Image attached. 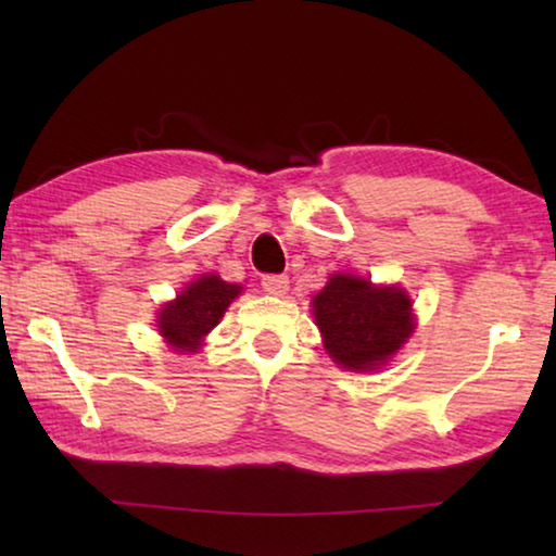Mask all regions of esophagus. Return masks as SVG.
<instances>
[{"label": "esophagus", "instance_id": "1", "mask_svg": "<svg viewBox=\"0 0 556 556\" xmlns=\"http://www.w3.org/2000/svg\"><path fill=\"white\" fill-rule=\"evenodd\" d=\"M262 289H265L267 294L281 296V294H287L289 279H287V275H265L262 277Z\"/></svg>", "mask_w": 556, "mask_h": 556}]
</instances>
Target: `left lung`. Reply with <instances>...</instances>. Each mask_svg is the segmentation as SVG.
<instances>
[{
	"label": "left lung",
	"instance_id": "8db88e82",
	"mask_svg": "<svg viewBox=\"0 0 556 556\" xmlns=\"http://www.w3.org/2000/svg\"><path fill=\"white\" fill-rule=\"evenodd\" d=\"M316 326L326 351L348 370H375L412 333V301L397 287L336 275L314 296Z\"/></svg>",
	"mask_w": 556,
	"mask_h": 556
}]
</instances>
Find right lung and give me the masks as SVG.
Masks as SVG:
<instances>
[{"mask_svg": "<svg viewBox=\"0 0 556 556\" xmlns=\"http://www.w3.org/2000/svg\"><path fill=\"white\" fill-rule=\"evenodd\" d=\"M242 287L228 285L218 275H205L188 285L176 301L159 314V333L178 351L193 353L203 336L220 321L225 308L238 296Z\"/></svg>", "mask_w": 556, "mask_h": 556, "instance_id": "obj_1", "label": "right lung"}]
</instances>
